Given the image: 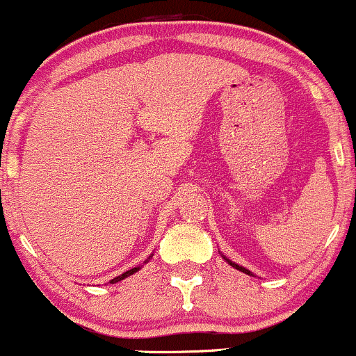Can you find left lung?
I'll return each mask as SVG.
<instances>
[{"instance_id": "obj_1", "label": "left lung", "mask_w": 356, "mask_h": 356, "mask_svg": "<svg viewBox=\"0 0 356 356\" xmlns=\"http://www.w3.org/2000/svg\"><path fill=\"white\" fill-rule=\"evenodd\" d=\"M220 256H222L224 259H226V263L229 264V266H232V268H234V269H238V271H241V273H244V275L254 276V273H252V271H249V269H246V268H244V266H239V264H236V263H232V261H231V259H227V257L224 256V254H220Z\"/></svg>"}]
</instances>
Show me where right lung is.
Segmentation results:
<instances>
[{"label":"right lung","instance_id":"add662e5","mask_svg":"<svg viewBox=\"0 0 356 356\" xmlns=\"http://www.w3.org/2000/svg\"><path fill=\"white\" fill-rule=\"evenodd\" d=\"M154 254H150L149 257H147V259H145V263H149V259H150V257H152ZM142 266H137V268H132V269H129V271H125V273H122V275L120 276H117V277H113V280L112 281H110V284H115V283H118V281H122V280H125V277H129V276H132L134 275V273H137L138 271V269H140Z\"/></svg>","mask_w":356,"mask_h":356}]
</instances>
